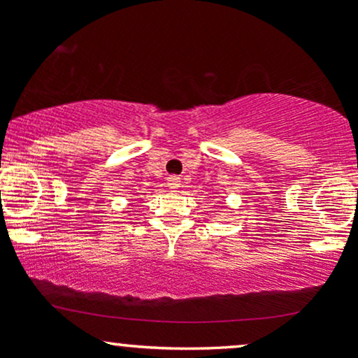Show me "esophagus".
I'll list each match as a JSON object with an SVG mask.
<instances>
[{"mask_svg": "<svg viewBox=\"0 0 358 358\" xmlns=\"http://www.w3.org/2000/svg\"><path fill=\"white\" fill-rule=\"evenodd\" d=\"M166 185H168V188H170V190L178 192V188H180V185H182V182H180L178 176H173V175H171V176H168Z\"/></svg>", "mask_w": 358, "mask_h": 358, "instance_id": "obj_1", "label": "esophagus"}]
</instances>
